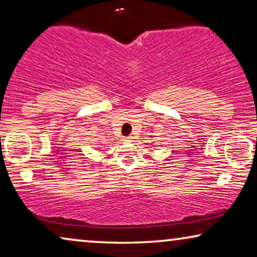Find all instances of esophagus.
<instances>
[{
    "instance_id": "34e87169",
    "label": "esophagus",
    "mask_w": 257,
    "mask_h": 257,
    "mask_svg": "<svg viewBox=\"0 0 257 257\" xmlns=\"http://www.w3.org/2000/svg\"><path fill=\"white\" fill-rule=\"evenodd\" d=\"M124 142H133V136H128V137H125V139L123 140Z\"/></svg>"
}]
</instances>
